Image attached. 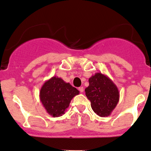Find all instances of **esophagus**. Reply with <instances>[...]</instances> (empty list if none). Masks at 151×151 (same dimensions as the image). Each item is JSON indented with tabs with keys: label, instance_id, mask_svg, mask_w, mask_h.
I'll list each match as a JSON object with an SVG mask.
<instances>
[{
	"label": "esophagus",
	"instance_id": "1",
	"mask_svg": "<svg viewBox=\"0 0 151 151\" xmlns=\"http://www.w3.org/2000/svg\"><path fill=\"white\" fill-rule=\"evenodd\" d=\"M79 91L81 93H83V91H84V88H83V87L81 86V87L79 88Z\"/></svg>",
	"mask_w": 151,
	"mask_h": 151
}]
</instances>
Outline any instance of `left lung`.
<instances>
[{"mask_svg":"<svg viewBox=\"0 0 151 151\" xmlns=\"http://www.w3.org/2000/svg\"><path fill=\"white\" fill-rule=\"evenodd\" d=\"M88 81L89 86L86 88L85 92L93 111L101 117L110 116L119 101V91L116 85L101 72L90 77Z\"/></svg>","mask_w":151,"mask_h":151,"instance_id":"left-lung-1","label":"left lung"}]
</instances>
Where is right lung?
Returning a JSON list of instances; mask_svg holds the SVG:
<instances>
[{
	"label": "right lung",
	"mask_w": 151,
	"mask_h": 151,
	"mask_svg": "<svg viewBox=\"0 0 151 151\" xmlns=\"http://www.w3.org/2000/svg\"><path fill=\"white\" fill-rule=\"evenodd\" d=\"M79 94L76 88L55 76L44 83L40 91V99L49 115L59 117L65 114L72 99Z\"/></svg>",
	"instance_id": "obj_1"
}]
</instances>
